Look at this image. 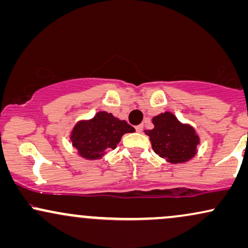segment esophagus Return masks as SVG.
<instances>
[{"label": "esophagus", "instance_id": "1", "mask_svg": "<svg viewBox=\"0 0 248 248\" xmlns=\"http://www.w3.org/2000/svg\"><path fill=\"white\" fill-rule=\"evenodd\" d=\"M135 129H136V132L141 133L142 130H143V124H139V126L135 127Z\"/></svg>", "mask_w": 248, "mask_h": 248}]
</instances>
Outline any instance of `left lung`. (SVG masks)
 <instances>
[{
  "instance_id": "1",
  "label": "left lung",
  "mask_w": 248,
  "mask_h": 248,
  "mask_svg": "<svg viewBox=\"0 0 248 248\" xmlns=\"http://www.w3.org/2000/svg\"><path fill=\"white\" fill-rule=\"evenodd\" d=\"M153 124V129L144 133L157 155L172 164L186 163L195 157L201 138L191 124H183L170 112L154 116Z\"/></svg>"
}]
</instances>
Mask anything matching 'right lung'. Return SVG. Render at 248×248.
Segmentation results:
<instances>
[{
	"mask_svg": "<svg viewBox=\"0 0 248 248\" xmlns=\"http://www.w3.org/2000/svg\"><path fill=\"white\" fill-rule=\"evenodd\" d=\"M135 129L124 120L115 118L112 113L100 110L88 120H80L70 134L72 146L85 160H100L110 149H115L122 135Z\"/></svg>",
	"mask_w": 248,
	"mask_h": 248,
	"instance_id": "obj_1",
	"label": "right lung"
}]
</instances>
